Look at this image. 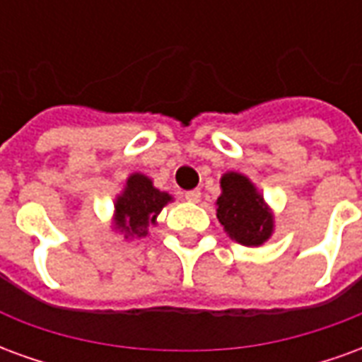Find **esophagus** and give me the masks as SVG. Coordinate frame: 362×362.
Instances as JSON below:
<instances>
[{"label":"esophagus","instance_id":"esophagus-1","mask_svg":"<svg viewBox=\"0 0 362 362\" xmlns=\"http://www.w3.org/2000/svg\"><path fill=\"white\" fill-rule=\"evenodd\" d=\"M186 199L192 202V204H197L202 199V192L199 189H189V192H186Z\"/></svg>","mask_w":362,"mask_h":362}]
</instances>
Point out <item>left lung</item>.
<instances>
[{
	"instance_id": "1",
	"label": "left lung",
	"mask_w": 362,
	"mask_h": 362,
	"mask_svg": "<svg viewBox=\"0 0 362 362\" xmlns=\"http://www.w3.org/2000/svg\"><path fill=\"white\" fill-rule=\"evenodd\" d=\"M215 205L225 233L238 244L262 246L273 235L275 221L272 207L248 176L235 170L223 174L221 196Z\"/></svg>"
}]
</instances>
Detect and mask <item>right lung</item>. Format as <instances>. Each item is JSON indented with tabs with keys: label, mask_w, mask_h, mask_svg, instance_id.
<instances>
[{
	"label": "right lung",
	"mask_w": 362,
	"mask_h": 362,
	"mask_svg": "<svg viewBox=\"0 0 362 362\" xmlns=\"http://www.w3.org/2000/svg\"><path fill=\"white\" fill-rule=\"evenodd\" d=\"M173 202V196L153 186L149 176L134 173L127 176L126 186L116 196L112 228L126 240L149 235L151 225H157L158 213Z\"/></svg>",
	"instance_id": "add662e5"
}]
</instances>
